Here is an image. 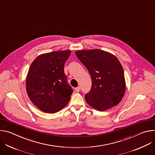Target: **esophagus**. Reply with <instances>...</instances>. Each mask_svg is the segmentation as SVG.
Wrapping results in <instances>:
<instances>
[{
	"instance_id": "34e87169",
	"label": "esophagus",
	"mask_w": 155,
	"mask_h": 155,
	"mask_svg": "<svg viewBox=\"0 0 155 155\" xmlns=\"http://www.w3.org/2000/svg\"><path fill=\"white\" fill-rule=\"evenodd\" d=\"M80 89H81L80 87V86H78V87H77L75 88V90L77 92H79V91H80Z\"/></svg>"
}]
</instances>
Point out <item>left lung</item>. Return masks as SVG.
Listing matches in <instances>:
<instances>
[{
	"instance_id": "obj_1",
	"label": "left lung",
	"mask_w": 155,
	"mask_h": 155,
	"mask_svg": "<svg viewBox=\"0 0 155 155\" xmlns=\"http://www.w3.org/2000/svg\"><path fill=\"white\" fill-rule=\"evenodd\" d=\"M75 54L89 72L92 86L85 100L99 111L118 105L126 91L122 65L112 53L99 49L78 50Z\"/></svg>"
}]
</instances>
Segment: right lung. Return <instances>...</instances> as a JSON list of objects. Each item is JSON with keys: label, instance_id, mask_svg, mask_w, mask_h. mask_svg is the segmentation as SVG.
<instances>
[{"label": "right lung", "instance_id": "obj_1", "mask_svg": "<svg viewBox=\"0 0 155 155\" xmlns=\"http://www.w3.org/2000/svg\"><path fill=\"white\" fill-rule=\"evenodd\" d=\"M71 51H58L38 56L32 62L26 78V91L41 111L54 114L69 102L73 93L64 65Z\"/></svg>", "mask_w": 155, "mask_h": 155}]
</instances>
